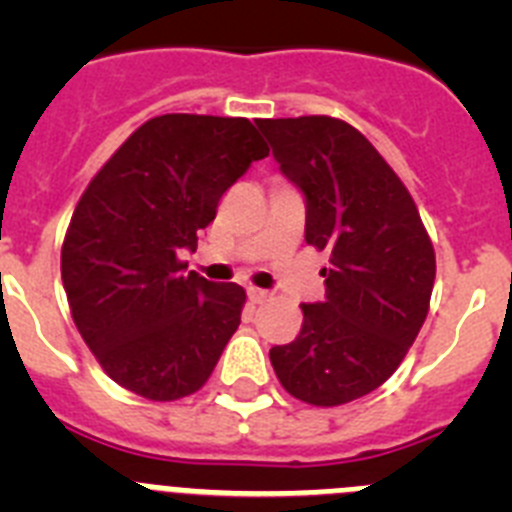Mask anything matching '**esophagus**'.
<instances>
[{
	"label": "esophagus",
	"instance_id": "esophagus-1",
	"mask_svg": "<svg viewBox=\"0 0 512 512\" xmlns=\"http://www.w3.org/2000/svg\"><path fill=\"white\" fill-rule=\"evenodd\" d=\"M266 297H269V292H266V289H259V287H248V300H251L253 305H259V302H264Z\"/></svg>",
	"mask_w": 512,
	"mask_h": 512
}]
</instances>
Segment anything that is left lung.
<instances>
[{"label": "left lung", "instance_id": "obj_1", "mask_svg": "<svg viewBox=\"0 0 512 512\" xmlns=\"http://www.w3.org/2000/svg\"><path fill=\"white\" fill-rule=\"evenodd\" d=\"M305 192L307 246L330 253L325 300L302 305L292 343L269 351L284 390L315 408L369 395L395 374L431 307L436 251L408 187L377 148L328 115L259 120Z\"/></svg>", "mask_w": 512, "mask_h": 512}]
</instances>
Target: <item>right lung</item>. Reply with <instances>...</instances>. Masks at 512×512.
Instances as JSON below:
<instances>
[{"label": "right lung", "instance_id": "right-lung-1", "mask_svg": "<svg viewBox=\"0 0 512 512\" xmlns=\"http://www.w3.org/2000/svg\"><path fill=\"white\" fill-rule=\"evenodd\" d=\"M269 153L246 117L158 115L94 174L71 215L61 279L107 377L153 402L202 390L246 305L179 259L251 161Z\"/></svg>", "mask_w": 512, "mask_h": 512}]
</instances>
